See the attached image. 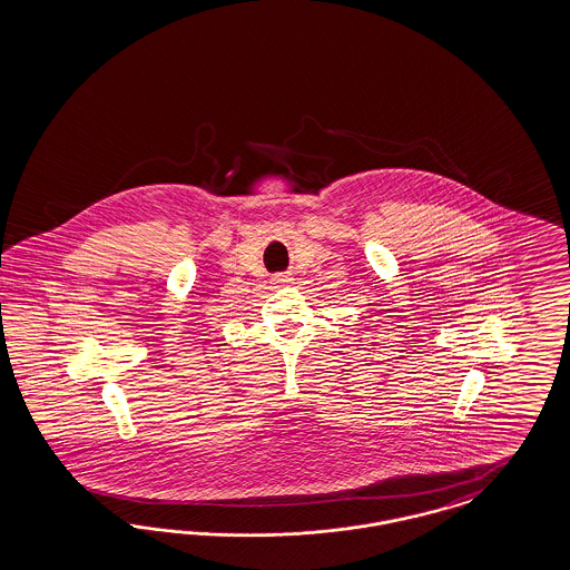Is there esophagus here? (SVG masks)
I'll list each match as a JSON object with an SVG mask.
<instances>
[{
	"label": "esophagus",
	"instance_id": "obj_1",
	"mask_svg": "<svg viewBox=\"0 0 570 570\" xmlns=\"http://www.w3.org/2000/svg\"><path fill=\"white\" fill-rule=\"evenodd\" d=\"M288 282H293V277H291V276L274 277V284H288Z\"/></svg>",
	"mask_w": 570,
	"mask_h": 570
}]
</instances>
